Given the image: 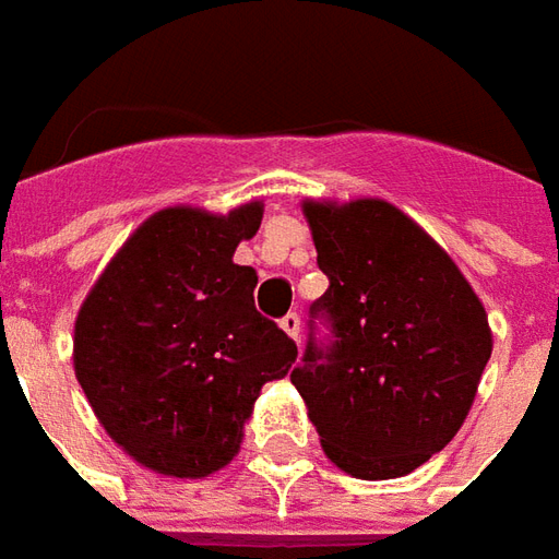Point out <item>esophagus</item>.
<instances>
[{
  "label": "esophagus",
  "mask_w": 559,
  "mask_h": 559,
  "mask_svg": "<svg viewBox=\"0 0 559 559\" xmlns=\"http://www.w3.org/2000/svg\"><path fill=\"white\" fill-rule=\"evenodd\" d=\"M280 328H283V331H286L292 340H300V316L298 312H288V316H283V319H280Z\"/></svg>",
  "instance_id": "1"
}]
</instances>
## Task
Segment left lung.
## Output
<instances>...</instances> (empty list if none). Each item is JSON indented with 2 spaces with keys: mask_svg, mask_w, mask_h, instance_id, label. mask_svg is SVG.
<instances>
[{
  "mask_svg": "<svg viewBox=\"0 0 559 559\" xmlns=\"http://www.w3.org/2000/svg\"><path fill=\"white\" fill-rule=\"evenodd\" d=\"M328 292L292 382L324 454L355 478L418 469L473 409L493 349L488 312L421 225L382 198L304 201Z\"/></svg>",
  "mask_w": 559,
  "mask_h": 559,
  "instance_id": "obj_1",
  "label": "left lung"
}]
</instances>
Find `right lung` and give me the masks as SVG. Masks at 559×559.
Wrapping results in <instances>:
<instances>
[{
	"label": "right lung",
	"instance_id": "1",
	"mask_svg": "<svg viewBox=\"0 0 559 559\" xmlns=\"http://www.w3.org/2000/svg\"><path fill=\"white\" fill-rule=\"evenodd\" d=\"M264 204L165 207L134 228L74 319V376L132 461L204 478L235 461L264 382L298 346L255 310L259 273L235 264Z\"/></svg>",
	"mask_w": 559,
	"mask_h": 559
}]
</instances>
